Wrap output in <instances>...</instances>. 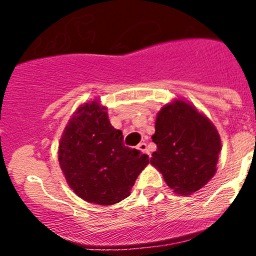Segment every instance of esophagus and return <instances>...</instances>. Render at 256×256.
<instances>
[{"label": "esophagus", "instance_id": "1", "mask_svg": "<svg viewBox=\"0 0 256 256\" xmlns=\"http://www.w3.org/2000/svg\"><path fill=\"white\" fill-rule=\"evenodd\" d=\"M137 148H138V150L141 151V152H144V154H146V155L150 156V152H148V144H144V142H141V144H140L138 146H137Z\"/></svg>", "mask_w": 256, "mask_h": 256}]
</instances>
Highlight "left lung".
Wrapping results in <instances>:
<instances>
[{"label": "left lung", "mask_w": 256, "mask_h": 256, "mask_svg": "<svg viewBox=\"0 0 256 256\" xmlns=\"http://www.w3.org/2000/svg\"><path fill=\"white\" fill-rule=\"evenodd\" d=\"M150 162L180 195H191L216 172L220 136L209 118L183 98L165 104L156 115Z\"/></svg>", "instance_id": "left-lung-1"}]
</instances>
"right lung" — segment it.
Masks as SVG:
<instances>
[{
	"label": "right lung",
	"instance_id": "1",
	"mask_svg": "<svg viewBox=\"0 0 256 256\" xmlns=\"http://www.w3.org/2000/svg\"><path fill=\"white\" fill-rule=\"evenodd\" d=\"M108 108L94 98L79 106L58 142V164L78 198L112 205L130 195L148 156L123 144L122 130L110 124Z\"/></svg>",
	"mask_w": 256,
	"mask_h": 256
}]
</instances>
